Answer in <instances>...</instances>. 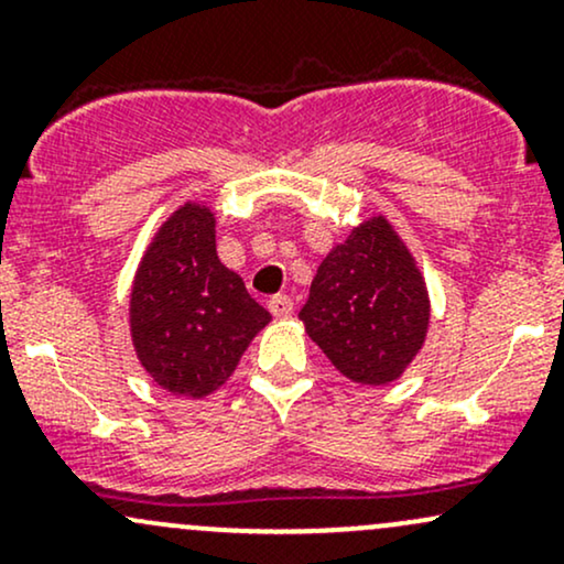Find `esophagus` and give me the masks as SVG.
Here are the masks:
<instances>
[{
    "mask_svg": "<svg viewBox=\"0 0 564 564\" xmlns=\"http://www.w3.org/2000/svg\"><path fill=\"white\" fill-rule=\"evenodd\" d=\"M268 307H270V313H273L278 321L289 318V315L294 313V302H291V296H286V294H278V296H273V300H270Z\"/></svg>",
    "mask_w": 564,
    "mask_h": 564,
    "instance_id": "obj_1",
    "label": "esophagus"
}]
</instances>
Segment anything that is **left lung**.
Listing matches in <instances>:
<instances>
[{
	"mask_svg": "<svg viewBox=\"0 0 564 564\" xmlns=\"http://www.w3.org/2000/svg\"><path fill=\"white\" fill-rule=\"evenodd\" d=\"M300 321L336 371L355 384L398 381L422 352L430 289L398 228L377 215L334 243L310 286Z\"/></svg>",
	"mask_w": 564,
	"mask_h": 564,
	"instance_id": "8db88e82",
	"label": "left lung"
}]
</instances>
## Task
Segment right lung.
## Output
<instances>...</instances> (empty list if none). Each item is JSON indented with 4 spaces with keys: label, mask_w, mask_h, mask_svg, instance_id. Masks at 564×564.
Listing matches in <instances>:
<instances>
[{
    "label": "right lung",
    "mask_w": 564,
    "mask_h": 564,
    "mask_svg": "<svg viewBox=\"0 0 564 564\" xmlns=\"http://www.w3.org/2000/svg\"><path fill=\"white\" fill-rule=\"evenodd\" d=\"M217 215L185 200L142 251L129 291V336L161 390L198 400L225 384L270 313L217 257Z\"/></svg>",
    "instance_id": "add662e5"
}]
</instances>
